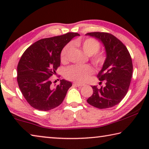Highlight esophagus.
<instances>
[{
	"label": "esophagus",
	"instance_id": "34e87169",
	"mask_svg": "<svg viewBox=\"0 0 149 149\" xmlns=\"http://www.w3.org/2000/svg\"><path fill=\"white\" fill-rule=\"evenodd\" d=\"M74 85H75V86H77V87H82V86H84V85H85V84H79V83H74Z\"/></svg>",
	"mask_w": 149,
	"mask_h": 149
}]
</instances>
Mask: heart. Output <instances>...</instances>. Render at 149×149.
Listing matches in <instances>:
<instances>
[{"label":"heart","mask_w":149,"mask_h":149,"mask_svg":"<svg viewBox=\"0 0 149 149\" xmlns=\"http://www.w3.org/2000/svg\"><path fill=\"white\" fill-rule=\"evenodd\" d=\"M75 42L81 46L85 54L91 56V61L96 68H101L104 64L107 56L104 53L98 52L100 50V45L97 41L91 38H88L85 39L83 42L77 41ZM70 48V44H68L63 47L60 52V60L62 62L67 61ZM92 73V68L89 65H72L65 70V75L66 78L70 80L83 83L88 79Z\"/></svg>","instance_id":"obj_1"}]
</instances>
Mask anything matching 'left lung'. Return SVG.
<instances>
[{
  "instance_id": "obj_1",
  "label": "left lung",
  "mask_w": 149,
  "mask_h": 149,
  "mask_svg": "<svg viewBox=\"0 0 149 149\" xmlns=\"http://www.w3.org/2000/svg\"><path fill=\"white\" fill-rule=\"evenodd\" d=\"M87 35L101 41L107 52V60L97 75L105 85L99 89L92 86L93 93L87 100L93 107L104 109L120 103L129 89L133 74L132 60L123 42L114 35L106 32H91Z\"/></svg>"
}]
</instances>
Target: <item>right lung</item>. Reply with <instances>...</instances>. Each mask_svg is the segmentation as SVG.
Segmentation results:
<instances>
[{"mask_svg": "<svg viewBox=\"0 0 149 149\" xmlns=\"http://www.w3.org/2000/svg\"><path fill=\"white\" fill-rule=\"evenodd\" d=\"M77 33L40 39L25 50L17 67V81L27 102L35 109L48 111L63 102L72 83L60 80L52 86L50 77L60 65V52Z\"/></svg>", "mask_w": 149, "mask_h": 149, "instance_id": "right-lung-1", "label": "right lung"}]
</instances>
